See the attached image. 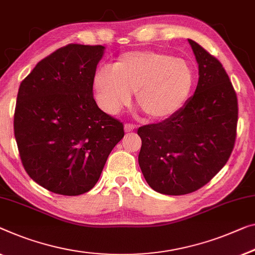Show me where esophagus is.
<instances>
[{
  "instance_id": "obj_1",
  "label": "esophagus",
  "mask_w": 255,
  "mask_h": 255,
  "mask_svg": "<svg viewBox=\"0 0 255 255\" xmlns=\"http://www.w3.org/2000/svg\"><path fill=\"white\" fill-rule=\"evenodd\" d=\"M135 128L136 127L134 126V125H131V124H126V125H125V131H126V132L134 131Z\"/></svg>"
}]
</instances>
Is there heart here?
<instances>
[{"instance_id": "1", "label": "heart", "mask_w": 255, "mask_h": 255, "mask_svg": "<svg viewBox=\"0 0 255 255\" xmlns=\"http://www.w3.org/2000/svg\"><path fill=\"white\" fill-rule=\"evenodd\" d=\"M196 86V71L187 59L158 50L125 52L113 70L102 67L93 79L100 108L116 116L131 102L154 121L174 117L184 108Z\"/></svg>"}]
</instances>
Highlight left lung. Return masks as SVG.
Instances as JSON below:
<instances>
[{"mask_svg": "<svg viewBox=\"0 0 255 255\" xmlns=\"http://www.w3.org/2000/svg\"><path fill=\"white\" fill-rule=\"evenodd\" d=\"M199 79L183 109L161 123L139 127L138 164L154 191L193 192L227 164L236 140L238 102L222 64L192 40Z\"/></svg>", "mask_w": 255, "mask_h": 255, "instance_id": "left-lung-1", "label": "left lung"}]
</instances>
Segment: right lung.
I'll use <instances>...</instances> for the list:
<instances>
[{"label": "right lung", "mask_w": 255, "mask_h": 255, "mask_svg": "<svg viewBox=\"0 0 255 255\" xmlns=\"http://www.w3.org/2000/svg\"><path fill=\"white\" fill-rule=\"evenodd\" d=\"M103 45L67 44L22 80L13 128L22 166L49 191L78 196L95 187L124 125L98 108L93 79Z\"/></svg>", "instance_id": "add662e5"}]
</instances>
